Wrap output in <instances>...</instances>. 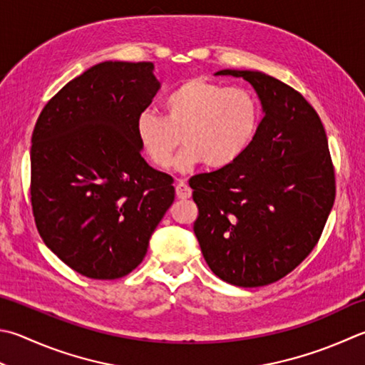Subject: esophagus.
<instances>
[{
    "label": "esophagus",
    "mask_w": 365,
    "mask_h": 365,
    "mask_svg": "<svg viewBox=\"0 0 365 365\" xmlns=\"http://www.w3.org/2000/svg\"><path fill=\"white\" fill-rule=\"evenodd\" d=\"M192 195V189L185 181H180L176 184V197L178 198H189Z\"/></svg>",
    "instance_id": "obj_1"
}]
</instances>
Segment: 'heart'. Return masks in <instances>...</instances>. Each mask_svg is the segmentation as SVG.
Wrapping results in <instances>:
<instances>
[{
    "instance_id": "1",
    "label": "heart",
    "mask_w": 365,
    "mask_h": 365,
    "mask_svg": "<svg viewBox=\"0 0 365 365\" xmlns=\"http://www.w3.org/2000/svg\"><path fill=\"white\" fill-rule=\"evenodd\" d=\"M162 111L163 118L144 111L136 120L143 150L162 170L171 167L181 143L187 146L176 162L181 171L200 162L208 168L229 167L250 146L259 123L251 92L200 78L175 87L163 98Z\"/></svg>"
}]
</instances>
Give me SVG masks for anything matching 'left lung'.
<instances>
[{
	"mask_svg": "<svg viewBox=\"0 0 365 365\" xmlns=\"http://www.w3.org/2000/svg\"><path fill=\"white\" fill-rule=\"evenodd\" d=\"M256 88L264 119L229 167L192 176L195 237L212 273L259 287L284 278L313 251L335 200L326 130L302 93L259 71L222 70Z\"/></svg>",
	"mask_w": 365,
	"mask_h": 365,
	"instance_id": "1",
	"label": "left lung"
}]
</instances>
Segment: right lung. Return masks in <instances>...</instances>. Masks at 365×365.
<instances>
[{
  "mask_svg": "<svg viewBox=\"0 0 365 365\" xmlns=\"http://www.w3.org/2000/svg\"><path fill=\"white\" fill-rule=\"evenodd\" d=\"M150 61H103L47 101L31 135L41 238L74 272H133L175 200L173 178L141 157L136 120L159 91Z\"/></svg>",
  "mask_w": 365,
  "mask_h": 365,
  "instance_id": "add662e5",
  "label": "right lung"
}]
</instances>
